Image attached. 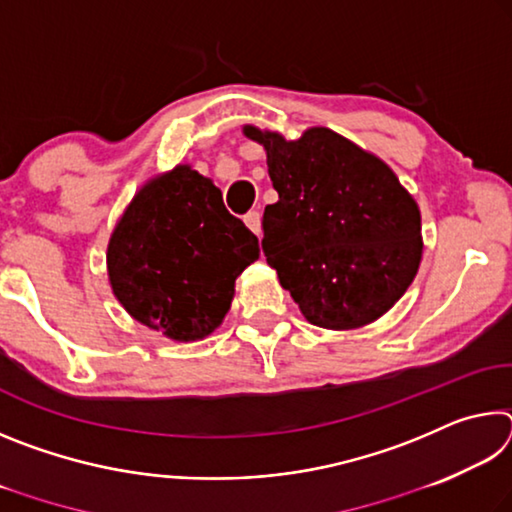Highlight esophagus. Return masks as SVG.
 I'll list each match as a JSON object with an SVG mask.
<instances>
[{
	"instance_id": "34e87169",
	"label": "esophagus",
	"mask_w": 512,
	"mask_h": 512,
	"mask_svg": "<svg viewBox=\"0 0 512 512\" xmlns=\"http://www.w3.org/2000/svg\"><path fill=\"white\" fill-rule=\"evenodd\" d=\"M244 223L248 225V228L250 230H253L255 232V235L259 237V235H262V216H259V212H248L246 216H244Z\"/></svg>"
}]
</instances>
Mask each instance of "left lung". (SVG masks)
Listing matches in <instances>:
<instances>
[{"label":"left lung","instance_id":"obj_1","mask_svg":"<svg viewBox=\"0 0 512 512\" xmlns=\"http://www.w3.org/2000/svg\"><path fill=\"white\" fill-rule=\"evenodd\" d=\"M266 149L277 203L262 248L311 325L354 329L384 316L422 259L420 210L377 155L329 128L300 140L244 126Z\"/></svg>","mask_w":512,"mask_h":512}]
</instances>
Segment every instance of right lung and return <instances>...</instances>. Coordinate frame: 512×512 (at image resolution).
<instances>
[{
	"label": "right lung",
	"instance_id": "obj_1",
	"mask_svg": "<svg viewBox=\"0 0 512 512\" xmlns=\"http://www.w3.org/2000/svg\"><path fill=\"white\" fill-rule=\"evenodd\" d=\"M257 257V237L225 210L221 189L187 164L135 194L106 255L121 307L173 341L212 334L228 314L235 280Z\"/></svg>",
	"mask_w": 512,
	"mask_h": 512
}]
</instances>
